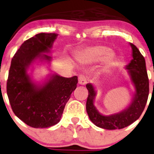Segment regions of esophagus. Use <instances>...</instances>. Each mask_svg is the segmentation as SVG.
I'll list each match as a JSON object with an SVG mask.
<instances>
[{"label": "esophagus", "mask_w": 154, "mask_h": 154, "mask_svg": "<svg viewBox=\"0 0 154 154\" xmlns=\"http://www.w3.org/2000/svg\"><path fill=\"white\" fill-rule=\"evenodd\" d=\"M78 81H79V85H85L87 83V78L85 75H82V74H81V75H79V77H78Z\"/></svg>", "instance_id": "obj_1"}]
</instances>
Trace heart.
Here are the masks:
<instances>
[{
	"label": "heart",
	"mask_w": 154,
	"mask_h": 154,
	"mask_svg": "<svg viewBox=\"0 0 154 154\" xmlns=\"http://www.w3.org/2000/svg\"><path fill=\"white\" fill-rule=\"evenodd\" d=\"M111 50L107 47L98 45L87 48L84 52L89 63H97L105 57L104 63L106 66L112 65L114 63V55L110 53Z\"/></svg>",
	"instance_id": "obj_1"
}]
</instances>
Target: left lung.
<instances>
[{
  "instance_id": "left-lung-1",
  "label": "left lung",
  "mask_w": 154,
  "mask_h": 154,
  "mask_svg": "<svg viewBox=\"0 0 154 154\" xmlns=\"http://www.w3.org/2000/svg\"><path fill=\"white\" fill-rule=\"evenodd\" d=\"M130 45L132 48L133 59L126 69L129 70L132 82L135 86L136 94L129 107L119 114L110 116L102 115L94 106V99L96 95L94 87L91 84L86 85L89 93L86 103L87 114L92 123L102 129H121L129 126L140 117L146 104L149 93V82L145 59L137 47L132 43Z\"/></svg>"
}]
</instances>
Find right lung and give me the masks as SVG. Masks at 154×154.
Returning a JSON list of instances; mask_svg holds the SVG:
<instances>
[{
    "mask_svg": "<svg viewBox=\"0 0 154 154\" xmlns=\"http://www.w3.org/2000/svg\"><path fill=\"white\" fill-rule=\"evenodd\" d=\"M57 33H39L21 45L13 56L7 80V94L13 112L27 125L48 128L60 121L66 103L77 87V77L70 78L53 75L46 84L37 87L27 69L38 57L50 60L48 52Z\"/></svg>",
    "mask_w": 154,
    "mask_h": 154,
    "instance_id": "add662e5",
    "label": "right lung"
}]
</instances>
